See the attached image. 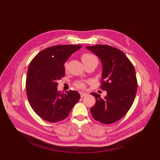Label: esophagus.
<instances>
[{
  "label": "esophagus",
  "mask_w": 160,
  "mask_h": 160,
  "mask_svg": "<svg viewBox=\"0 0 160 160\" xmlns=\"http://www.w3.org/2000/svg\"><path fill=\"white\" fill-rule=\"evenodd\" d=\"M80 97L81 98H83V97H84V96H87V93H84V92H80Z\"/></svg>",
  "instance_id": "34e87169"
}]
</instances>
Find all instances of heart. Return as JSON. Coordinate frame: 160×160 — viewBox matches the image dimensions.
Wrapping results in <instances>:
<instances>
[{
    "mask_svg": "<svg viewBox=\"0 0 160 160\" xmlns=\"http://www.w3.org/2000/svg\"><path fill=\"white\" fill-rule=\"evenodd\" d=\"M81 60H82V62L84 64H87L89 62H93V61H98L96 57L93 56V54H91V53H83L82 56H81ZM67 62H65L64 64V69H65V71H67ZM76 86L78 88H84V84L82 82H78L76 83Z\"/></svg>",
    "mask_w": 160,
    "mask_h": 160,
    "instance_id": "obj_1",
    "label": "heart"
}]
</instances>
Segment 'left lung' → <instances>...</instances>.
<instances>
[{
	"label": "left lung",
	"instance_id": "obj_1",
	"mask_svg": "<svg viewBox=\"0 0 160 160\" xmlns=\"http://www.w3.org/2000/svg\"><path fill=\"white\" fill-rule=\"evenodd\" d=\"M87 48L100 59L102 64L101 89L107 94L101 98L91 93L96 104L91 108L95 120L102 124H112L123 118L133 103L138 82L135 70L127 56L109 45H97Z\"/></svg>",
	"mask_w": 160,
	"mask_h": 160
}]
</instances>
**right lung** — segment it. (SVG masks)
<instances>
[{
	"label": "right lung",
	"mask_w": 160,
	"mask_h": 160,
	"mask_svg": "<svg viewBox=\"0 0 160 160\" xmlns=\"http://www.w3.org/2000/svg\"><path fill=\"white\" fill-rule=\"evenodd\" d=\"M82 45H57L46 48L31 61L26 78L27 96L35 113L43 120L57 122L69 115L80 100L76 91H58L57 81L65 75L64 64Z\"/></svg>",
	"instance_id": "add662e5"
}]
</instances>
